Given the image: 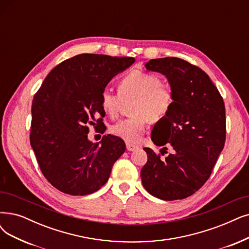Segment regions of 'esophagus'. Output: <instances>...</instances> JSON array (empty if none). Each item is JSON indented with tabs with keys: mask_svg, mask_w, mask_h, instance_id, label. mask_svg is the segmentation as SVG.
I'll return each instance as SVG.
<instances>
[{
	"mask_svg": "<svg viewBox=\"0 0 249 249\" xmlns=\"http://www.w3.org/2000/svg\"><path fill=\"white\" fill-rule=\"evenodd\" d=\"M126 150L127 151H134L136 150V149H138V146L137 145H134V144H131V143H126Z\"/></svg>",
	"mask_w": 249,
	"mask_h": 249,
	"instance_id": "esophagus-1",
	"label": "esophagus"
}]
</instances>
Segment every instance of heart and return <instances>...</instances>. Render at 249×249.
Returning a JSON list of instances; mask_svg holds the SVG:
<instances>
[{
    "mask_svg": "<svg viewBox=\"0 0 249 249\" xmlns=\"http://www.w3.org/2000/svg\"><path fill=\"white\" fill-rule=\"evenodd\" d=\"M118 94L109 89L101 94L100 102L103 110L115 116L123 101L133 100V117L123 119L110 127V132L126 143H138L147 130L148 118L157 122L163 118L174 104V95L170 87L162 85L160 77L141 71H132L121 77Z\"/></svg>",
    "mask_w": 249,
    "mask_h": 249,
    "instance_id": "1",
    "label": "heart"
}]
</instances>
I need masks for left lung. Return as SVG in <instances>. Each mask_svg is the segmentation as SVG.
I'll use <instances>...</instances> for the list:
<instances>
[{"label": "left lung", "mask_w": 249, "mask_h": 249, "mask_svg": "<svg viewBox=\"0 0 249 249\" xmlns=\"http://www.w3.org/2000/svg\"><path fill=\"white\" fill-rule=\"evenodd\" d=\"M147 71L165 75L174 95L171 110L156 123L151 140L167 147L165 158L144 148L148 160L141 170L142 184L162 200L184 199L210 178L226 140L223 98L202 69L176 57L151 59Z\"/></svg>", "instance_id": "8db88e82"}]
</instances>
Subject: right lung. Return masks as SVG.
Instances as JSON below:
<instances>
[{
    "instance_id": "1",
    "label": "right lung",
    "mask_w": 249,
    "mask_h": 249,
    "mask_svg": "<svg viewBox=\"0 0 249 249\" xmlns=\"http://www.w3.org/2000/svg\"><path fill=\"white\" fill-rule=\"evenodd\" d=\"M134 62L133 57L76 55L54 67L35 95L31 145L43 175L59 191L88 195L108 181L125 144L112 135L94 144L88 125L103 124L101 94Z\"/></svg>"
}]
</instances>
